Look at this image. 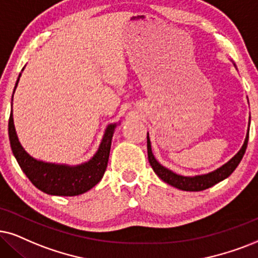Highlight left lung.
<instances>
[{
	"label": "left lung",
	"instance_id": "obj_1",
	"mask_svg": "<svg viewBox=\"0 0 258 258\" xmlns=\"http://www.w3.org/2000/svg\"><path fill=\"white\" fill-rule=\"evenodd\" d=\"M233 65L234 68H236V64L233 63ZM249 126H250V118H249ZM146 138H148V157H149L150 165H151L153 171L156 172V175H157L162 181H164L165 183L172 185V187L181 189V190L201 191L207 188L213 187L214 184L219 183V182L225 180V178L229 177V176L234 171V169L238 167V164H239L240 161H242L244 153H245V150L247 146V140H249V127H247V132H246L245 139H244L242 148H240L239 151H238L229 162H226L225 164L221 165V167L217 168L216 170L207 172V174L195 175V176L178 175L176 174V172L171 171L170 169L163 167L161 163L155 158V156H153L149 132Z\"/></svg>",
	"mask_w": 258,
	"mask_h": 258
}]
</instances>
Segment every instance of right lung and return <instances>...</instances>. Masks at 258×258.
<instances>
[{"mask_svg":"<svg viewBox=\"0 0 258 258\" xmlns=\"http://www.w3.org/2000/svg\"><path fill=\"white\" fill-rule=\"evenodd\" d=\"M20 76L21 74L19 75L18 81H16L14 91L19 83V80H20ZM13 96H14V93H13ZM119 123L120 121L109 123L106 127L102 140H101L95 155L89 161L77 165L57 164V163L39 161V159L32 157L22 148L18 135H16L14 118H13V99L8 133L13 155L20 165L21 170L25 172L29 181L39 190L48 195H57V197H75V195L83 194L90 190L103 177L107 163H108L114 131Z\"/></svg>","mask_w":258,"mask_h":258,"instance_id":"obj_1","label":"right lung"}]
</instances>
